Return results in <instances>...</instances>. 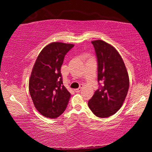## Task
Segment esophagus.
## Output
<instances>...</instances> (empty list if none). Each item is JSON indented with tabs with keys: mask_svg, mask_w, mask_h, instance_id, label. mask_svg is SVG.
Instances as JSON below:
<instances>
[{
	"mask_svg": "<svg viewBox=\"0 0 152 152\" xmlns=\"http://www.w3.org/2000/svg\"><path fill=\"white\" fill-rule=\"evenodd\" d=\"M82 88H83V85H82V84H80V86L79 88L75 89L74 91H75L76 92H79L81 91V90L82 89Z\"/></svg>",
	"mask_w": 152,
	"mask_h": 152,
	"instance_id": "obj_1",
	"label": "esophagus"
}]
</instances>
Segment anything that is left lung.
<instances>
[{"instance_id": "1", "label": "left lung", "mask_w": 152, "mask_h": 152, "mask_svg": "<svg viewBox=\"0 0 152 152\" xmlns=\"http://www.w3.org/2000/svg\"><path fill=\"white\" fill-rule=\"evenodd\" d=\"M91 43L97 58L100 87L88 101V107L96 116L109 117L122 107L127 94L129 78L121 56L116 49L102 40Z\"/></svg>"}]
</instances>
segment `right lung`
<instances>
[{"label": "right lung", "instance_id": "add662e5", "mask_svg": "<svg viewBox=\"0 0 152 152\" xmlns=\"http://www.w3.org/2000/svg\"><path fill=\"white\" fill-rule=\"evenodd\" d=\"M74 46L51 43L42 50L33 66L29 93L34 106L45 117H58L68 105L71 94L63 85L60 70L66 54Z\"/></svg>", "mask_w": 152, "mask_h": 152}]
</instances>
